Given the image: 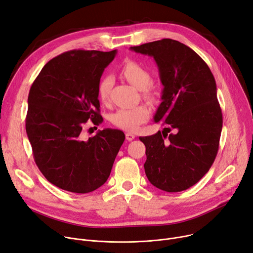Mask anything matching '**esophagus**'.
I'll use <instances>...</instances> for the list:
<instances>
[{"instance_id": "34e87169", "label": "esophagus", "mask_w": 253, "mask_h": 253, "mask_svg": "<svg viewBox=\"0 0 253 253\" xmlns=\"http://www.w3.org/2000/svg\"><path fill=\"white\" fill-rule=\"evenodd\" d=\"M125 136H126V139H127L128 141H131V140H133V139L135 138V135L132 134V133H129V132L126 133Z\"/></svg>"}]
</instances>
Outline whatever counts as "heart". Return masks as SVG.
Segmentation results:
<instances>
[{"instance_id":"obj_1","label":"heart","mask_w":253,"mask_h":253,"mask_svg":"<svg viewBox=\"0 0 253 253\" xmlns=\"http://www.w3.org/2000/svg\"><path fill=\"white\" fill-rule=\"evenodd\" d=\"M122 76L135 87L142 90L144 98L151 100L154 98L153 90L150 88L152 77L150 73L143 66L134 61L125 63L121 70ZM112 86V80L110 77L103 78L97 87L99 100L106 104L109 101L110 90ZM150 116V111L145 105H139L129 109H118L114 112L111 117V123L119 129L128 132H134L146 122Z\"/></svg>"}]
</instances>
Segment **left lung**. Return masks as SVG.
Returning <instances> with one entry per match:
<instances>
[{"label":"left lung","mask_w":253,"mask_h":253,"mask_svg":"<svg viewBox=\"0 0 253 253\" xmlns=\"http://www.w3.org/2000/svg\"><path fill=\"white\" fill-rule=\"evenodd\" d=\"M131 50L153 56L164 84L154 122L166 128L139 137L146 147V176L159 190L185 191L208 172L218 153L223 117L214 76L199 54L176 40L165 38Z\"/></svg>","instance_id":"left-lung-1"}]
</instances>
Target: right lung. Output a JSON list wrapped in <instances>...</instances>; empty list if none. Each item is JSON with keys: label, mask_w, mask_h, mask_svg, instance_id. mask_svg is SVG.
Segmentation results:
<instances>
[{"label": "right lung", "mask_w": 253, "mask_h": 253, "mask_svg": "<svg viewBox=\"0 0 253 253\" xmlns=\"http://www.w3.org/2000/svg\"><path fill=\"white\" fill-rule=\"evenodd\" d=\"M116 50L75 49L43 66L28 96L26 132L39 170L52 185L85 194L103 186L125 135L104 129L87 140L84 125L102 123L97 87Z\"/></svg>", "instance_id": "right-lung-1"}]
</instances>
